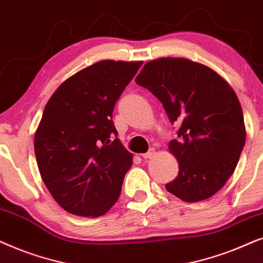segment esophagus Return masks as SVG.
<instances>
[{"label":"esophagus","mask_w":263,"mask_h":263,"mask_svg":"<svg viewBox=\"0 0 263 263\" xmlns=\"http://www.w3.org/2000/svg\"><path fill=\"white\" fill-rule=\"evenodd\" d=\"M155 156V150L154 149H150L148 153H145V154H142V157L144 160H148V159H153V157Z\"/></svg>","instance_id":"obj_1"}]
</instances>
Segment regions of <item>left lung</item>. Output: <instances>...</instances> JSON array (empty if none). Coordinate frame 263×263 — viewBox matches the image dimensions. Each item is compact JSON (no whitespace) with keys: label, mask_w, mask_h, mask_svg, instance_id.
I'll return each mask as SVG.
<instances>
[{"label":"left lung","mask_w":263,"mask_h":263,"mask_svg":"<svg viewBox=\"0 0 263 263\" xmlns=\"http://www.w3.org/2000/svg\"><path fill=\"white\" fill-rule=\"evenodd\" d=\"M136 83L179 126L178 139L168 145L179 173L167 191L185 202L212 197L232 176L246 144L243 110L232 87L207 66L181 58L148 62Z\"/></svg>","instance_id":"obj_1"}]
</instances>
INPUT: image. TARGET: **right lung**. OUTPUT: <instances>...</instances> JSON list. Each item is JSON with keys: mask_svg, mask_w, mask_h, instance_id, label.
<instances>
[{"mask_svg": "<svg viewBox=\"0 0 263 263\" xmlns=\"http://www.w3.org/2000/svg\"><path fill=\"white\" fill-rule=\"evenodd\" d=\"M143 62L103 60L65 80L44 108L34 154L45 186L71 214L101 216L120 196L132 154L111 120Z\"/></svg>", "mask_w": 263, "mask_h": 263, "instance_id": "right-lung-1", "label": "right lung"}]
</instances>
